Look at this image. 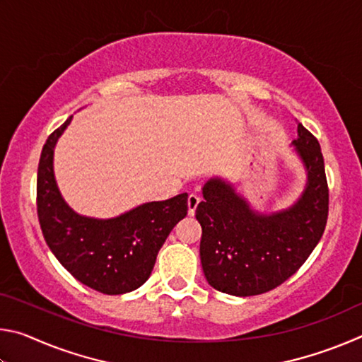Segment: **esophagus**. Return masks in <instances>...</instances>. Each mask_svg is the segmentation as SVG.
I'll return each instance as SVG.
<instances>
[{"instance_id": "1", "label": "esophagus", "mask_w": 362, "mask_h": 362, "mask_svg": "<svg viewBox=\"0 0 362 362\" xmlns=\"http://www.w3.org/2000/svg\"><path fill=\"white\" fill-rule=\"evenodd\" d=\"M199 201H201V198L196 193H192L188 196V214L189 216H193L196 207H198V204H199Z\"/></svg>"}]
</instances>
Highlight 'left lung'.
Returning <instances> with one entry per match:
<instances>
[{"mask_svg":"<svg viewBox=\"0 0 362 362\" xmlns=\"http://www.w3.org/2000/svg\"><path fill=\"white\" fill-rule=\"evenodd\" d=\"M296 150L308 174L289 209L260 216L228 183L212 179L196 207L203 235L199 255L214 289L238 297L265 293L289 279L320 243L329 216V187L317 139L297 124Z\"/></svg>","mask_w":362,"mask_h":362,"instance_id":"1","label":"left lung"}]
</instances>
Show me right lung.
Returning a JSON list of instances; mask_svg holds the SVG:
<instances>
[{"instance_id":"add662e5","label":"right lung","mask_w":362,"mask_h":362,"mask_svg":"<svg viewBox=\"0 0 362 362\" xmlns=\"http://www.w3.org/2000/svg\"><path fill=\"white\" fill-rule=\"evenodd\" d=\"M70 119L47 137L41 151L36 211L42 236L79 283L107 296L136 291L150 278L169 233L187 216L188 194L146 203L108 220L78 216L60 196L52 170L54 146Z\"/></svg>"}]
</instances>
